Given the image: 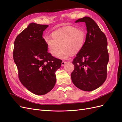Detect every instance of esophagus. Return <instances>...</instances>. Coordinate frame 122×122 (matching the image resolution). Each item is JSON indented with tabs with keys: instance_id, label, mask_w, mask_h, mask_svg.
Returning <instances> with one entry per match:
<instances>
[{
	"instance_id": "34e87169",
	"label": "esophagus",
	"mask_w": 122,
	"mask_h": 122,
	"mask_svg": "<svg viewBox=\"0 0 122 122\" xmlns=\"http://www.w3.org/2000/svg\"><path fill=\"white\" fill-rule=\"evenodd\" d=\"M67 63V62L66 61H63L62 62V63H61V65H62V66H64V65H65V63Z\"/></svg>"
}]
</instances>
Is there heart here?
Returning a JSON list of instances; mask_svg holds the SVG:
<instances>
[{
	"mask_svg": "<svg viewBox=\"0 0 122 122\" xmlns=\"http://www.w3.org/2000/svg\"><path fill=\"white\" fill-rule=\"evenodd\" d=\"M49 52L52 56H57V51L61 48L57 55L60 59H67L71 56L77 54L84 46L86 33L81 29L75 27H69L58 29L51 33V37L44 38Z\"/></svg>",
	"mask_w": 122,
	"mask_h": 122,
	"instance_id": "b5f03b06",
	"label": "heart"
}]
</instances>
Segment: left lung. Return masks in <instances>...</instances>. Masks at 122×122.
Returning <instances> with one entry per match:
<instances>
[{"label": "left lung", "mask_w": 122, "mask_h": 122, "mask_svg": "<svg viewBox=\"0 0 122 122\" xmlns=\"http://www.w3.org/2000/svg\"><path fill=\"white\" fill-rule=\"evenodd\" d=\"M79 22L86 23L87 33L84 46L73 61L75 68L71 78L78 88L92 91L101 86L107 78V40L91 18L85 16L75 21Z\"/></svg>", "instance_id": "1"}]
</instances>
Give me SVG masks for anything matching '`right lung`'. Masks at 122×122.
<instances>
[{
	"instance_id": "right-lung-1",
	"label": "right lung",
	"mask_w": 122,
	"mask_h": 122,
	"mask_svg": "<svg viewBox=\"0 0 122 122\" xmlns=\"http://www.w3.org/2000/svg\"><path fill=\"white\" fill-rule=\"evenodd\" d=\"M46 25L30 23L16 38L14 44L13 59L22 85L37 95L46 94L54 88L56 71L62 61L47 52L43 38Z\"/></svg>"
}]
</instances>
